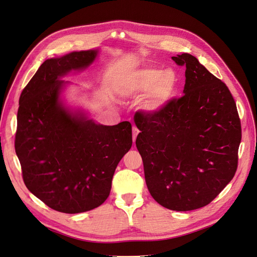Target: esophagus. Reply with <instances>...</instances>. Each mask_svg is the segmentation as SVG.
Masks as SVG:
<instances>
[{"instance_id":"esophagus-1","label":"esophagus","mask_w":257,"mask_h":257,"mask_svg":"<svg viewBox=\"0 0 257 257\" xmlns=\"http://www.w3.org/2000/svg\"><path fill=\"white\" fill-rule=\"evenodd\" d=\"M132 133H133V143L135 142V140H136V136H138V134L140 133V130L136 128L135 126H133V128H132Z\"/></svg>"}]
</instances>
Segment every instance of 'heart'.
<instances>
[{"label": "heart", "mask_w": 257, "mask_h": 257, "mask_svg": "<svg viewBox=\"0 0 257 257\" xmlns=\"http://www.w3.org/2000/svg\"><path fill=\"white\" fill-rule=\"evenodd\" d=\"M177 76L172 70L149 68L135 73L127 82L126 91L130 94L150 92L144 108L155 111L162 107L173 96L177 87Z\"/></svg>", "instance_id": "1"}]
</instances>
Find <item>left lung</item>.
Masks as SVG:
<instances>
[{"mask_svg": "<svg viewBox=\"0 0 257 257\" xmlns=\"http://www.w3.org/2000/svg\"><path fill=\"white\" fill-rule=\"evenodd\" d=\"M172 59L186 67L184 95L158 110L136 112L135 144L153 198L186 212L207 206L232 180L242 128L223 81L189 54Z\"/></svg>", "mask_w": 257, "mask_h": 257, "instance_id": "left-lung-1", "label": "left lung"}]
</instances>
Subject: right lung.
I'll return each instance as SVG.
<instances>
[{
	"label": "right lung",
	"instance_id": "add662e5",
	"mask_svg": "<svg viewBox=\"0 0 257 257\" xmlns=\"http://www.w3.org/2000/svg\"><path fill=\"white\" fill-rule=\"evenodd\" d=\"M97 54L74 51L46 60L20 98L14 145L25 185L46 206L66 214L87 212L106 200L114 170L132 146L129 122L96 124L60 101L61 76L87 68Z\"/></svg>",
	"mask_w": 257,
	"mask_h": 257
}]
</instances>
